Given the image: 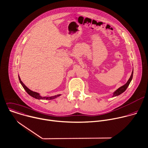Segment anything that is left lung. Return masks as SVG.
<instances>
[{"mask_svg":"<svg viewBox=\"0 0 148 148\" xmlns=\"http://www.w3.org/2000/svg\"><path fill=\"white\" fill-rule=\"evenodd\" d=\"M132 77H133V71H132V74H131V75L130 79H128V82H127L124 85L120 87L119 88H118V89H117L115 92H114L112 97L119 96V95H121V93H123L124 92H125V90L127 88L128 86H129V84H130V82H131V80H132Z\"/></svg>","mask_w":148,"mask_h":148,"instance_id":"obj_1","label":"left lung"}]
</instances>
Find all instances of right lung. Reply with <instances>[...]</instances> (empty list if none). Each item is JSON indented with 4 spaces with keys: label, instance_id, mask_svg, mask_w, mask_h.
Wrapping results in <instances>:
<instances>
[{
    "label": "right lung",
    "instance_id": "1",
    "mask_svg": "<svg viewBox=\"0 0 148 148\" xmlns=\"http://www.w3.org/2000/svg\"><path fill=\"white\" fill-rule=\"evenodd\" d=\"M18 79H19V80H20V83L21 84L22 86L23 87V88H24V90L26 91V92L29 95H30L31 96H32L33 97L35 98V99H42V100H52V99H55L56 97H59L61 95H56V96H54L53 97H41L39 93H37V92H33V91H32L31 90H29L28 88H27L25 85H24V84L22 82V81L21 80L19 76H18Z\"/></svg>",
    "mask_w": 148,
    "mask_h": 148
}]
</instances>
